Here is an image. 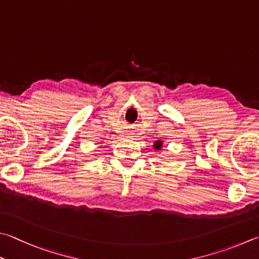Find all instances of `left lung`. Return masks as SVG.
Here are the masks:
<instances>
[{
    "label": "left lung",
    "instance_id": "left-lung-1",
    "mask_svg": "<svg viewBox=\"0 0 259 259\" xmlns=\"http://www.w3.org/2000/svg\"><path fill=\"white\" fill-rule=\"evenodd\" d=\"M161 147H162V142H161V140H157V142L155 143V145H154V148L161 149Z\"/></svg>",
    "mask_w": 259,
    "mask_h": 259
}]
</instances>
